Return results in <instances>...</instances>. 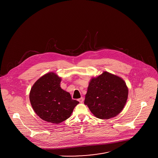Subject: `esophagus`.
Instances as JSON below:
<instances>
[{
  "instance_id": "obj_1",
  "label": "esophagus",
  "mask_w": 158,
  "mask_h": 158,
  "mask_svg": "<svg viewBox=\"0 0 158 158\" xmlns=\"http://www.w3.org/2000/svg\"><path fill=\"white\" fill-rule=\"evenodd\" d=\"M78 101L80 103H83V101H84V98H83V97H81L80 98H79V99L78 100Z\"/></svg>"
}]
</instances>
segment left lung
Instances as JSON below:
<instances>
[{
  "label": "left lung",
  "mask_w": 158,
  "mask_h": 158,
  "mask_svg": "<svg viewBox=\"0 0 158 158\" xmlns=\"http://www.w3.org/2000/svg\"><path fill=\"white\" fill-rule=\"evenodd\" d=\"M128 95V88L121 78L104 72L91 80L85 104L97 118L109 119L122 111Z\"/></svg>",
  "instance_id": "left-lung-1"
}]
</instances>
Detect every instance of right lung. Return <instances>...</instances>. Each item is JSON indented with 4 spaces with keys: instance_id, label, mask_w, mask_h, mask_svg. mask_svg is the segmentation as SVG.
Here are the masks:
<instances>
[{
    "instance_id": "right-lung-1",
    "label": "right lung",
    "mask_w": 158,
    "mask_h": 158,
    "mask_svg": "<svg viewBox=\"0 0 158 158\" xmlns=\"http://www.w3.org/2000/svg\"><path fill=\"white\" fill-rule=\"evenodd\" d=\"M61 80L55 73L50 72L38 80L30 92L35 112L43 120L56 124L68 119L79 103L61 88Z\"/></svg>"
}]
</instances>
